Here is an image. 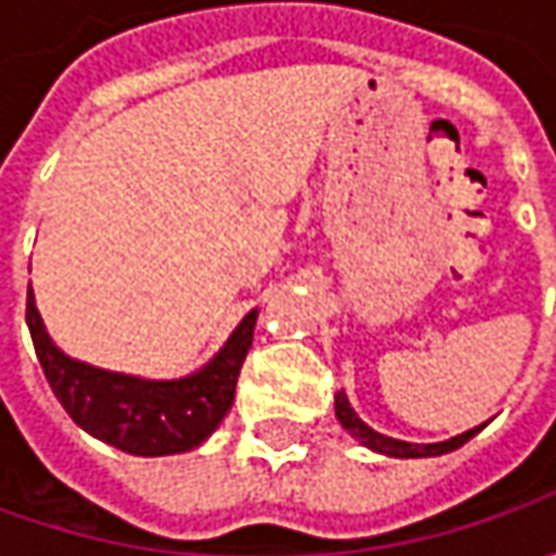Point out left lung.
Instances as JSON below:
<instances>
[{
  "label": "left lung",
  "instance_id": "8db88e82",
  "mask_svg": "<svg viewBox=\"0 0 556 556\" xmlns=\"http://www.w3.org/2000/svg\"><path fill=\"white\" fill-rule=\"evenodd\" d=\"M333 412H337L340 427H343L350 437L358 439L365 448H371V452H377V455H387V458H437V455H445V452H455V448H460L467 439H473L477 433H480L482 427H485V424H480V427H473V430H467V433H458V437H452V439H442V442H405V439L383 437V433L371 430L362 417L355 415V408L350 405V399H346L343 390L333 395Z\"/></svg>",
  "mask_w": 556,
  "mask_h": 556
}]
</instances>
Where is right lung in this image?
<instances>
[{
	"label": "right lung",
	"instance_id": "right-lung-1",
	"mask_svg": "<svg viewBox=\"0 0 556 556\" xmlns=\"http://www.w3.org/2000/svg\"><path fill=\"white\" fill-rule=\"evenodd\" d=\"M256 315L260 309L247 312L219 353L198 371L173 380H151L139 374L96 368L58 350L36 309L33 288L27 290V328L54 399L89 437L139 458L191 452L223 424L253 343Z\"/></svg>",
	"mask_w": 556,
	"mask_h": 556
}]
</instances>
